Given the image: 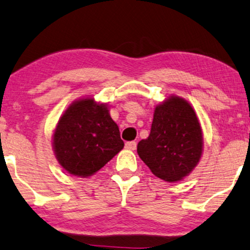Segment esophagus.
Segmentation results:
<instances>
[{
	"mask_svg": "<svg viewBox=\"0 0 250 250\" xmlns=\"http://www.w3.org/2000/svg\"><path fill=\"white\" fill-rule=\"evenodd\" d=\"M136 146H137V144H136V142H127L125 143V148H128V150H132L134 151Z\"/></svg>",
	"mask_w": 250,
	"mask_h": 250,
	"instance_id": "esophagus-1",
	"label": "esophagus"
}]
</instances>
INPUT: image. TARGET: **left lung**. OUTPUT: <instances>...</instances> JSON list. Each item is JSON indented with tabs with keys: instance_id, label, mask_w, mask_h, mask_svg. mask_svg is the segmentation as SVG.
<instances>
[{
	"instance_id": "left-lung-1",
	"label": "left lung",
	"mask_w": 250,
	"mask_h": 250,
	"mask_svg": "<svg viewBox=\"0 0 250 250\" xmlns=\"http://www.w3.org/2000/svg\"><path fill=\"white\" fill-rule=\"evenodd\" d=\"M203 152L202 128L190 104L170 96L156 106L150 135L137 153L157 178L178 182L197 166Z\"/></svg>"
}]
</instances>
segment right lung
Returning a JSON list of instances; mask_svg holds the SVG:
<instances>
[{
  "mask_svg": "<svg viewBox=\"0 0 250 250\" xmlns=\"http://www.w3.org/2000/svg\"><path fill=\"white\" fill-rule=\"evenodd\" d=\"M123 146L108 106L88 97L76 100L65 109L53 134V148L59 164L81 178L93 175Z\"/></svg>",
  "mask_w": 250,
  "mask_h": 250,
  "instance_id": "right-lung-1",
  "label": "right lung"
}]
</instances>
